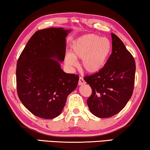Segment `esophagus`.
Instances as JSON below:
<instances>
[{"mask_svg": "<svg viewBox=\"0 0 150 150\" xmlns=\"http://www.w3.org/2000/svg\"><path fill=\"white\" fill-rule=\"evenodd\" d=\"M85 84V81H84V79L82 76H80L79 81V85H82V84Z\"/></svg>", "mask_w": 150, "mask_h": 150, "instance_id": "34e87169", "label": "esophagus"}]
</instances>
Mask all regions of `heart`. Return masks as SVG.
I'll return each instance as SVG.
<instances>
[{
  "label": "heart",
  "instance_id": "heart-1",
  "mask_svg": "<svg viewBox=\"0 0 150 150\" xmlns=\"http://www.w3.org/2000/svg\"><path fill=\"white\" fill-rule=\"evenodd\" d=\"M72 53L66 55L67 64L76 66V59H82V66L88 73H96L105 66L111 55L112 44L107 38L95 34L80 36L71 47Z\"/></svg>",
  "mask_w": 150,
  "mask_h": 150
}]
</instances>
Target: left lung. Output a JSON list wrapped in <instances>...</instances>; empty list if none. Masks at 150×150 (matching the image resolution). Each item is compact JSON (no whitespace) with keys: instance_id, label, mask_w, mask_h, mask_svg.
Instances as JSON below:
<instances>
[{"instance_id":"8db88e82","label":"left lung","mask_w":150,"mask_h":150,"mask_svg":"<svg viewBox=\"0 0 150 150\" xmlns=\"http://www.w3.org/2000/svg\"><path fill=\"white\" fill-rule=\"evenodd\" d=\"M112 53L105 66L84 79L92 88L86 103L99 118H109L120 112L133 95L135 62L122 41L112 33Z\"/></svg>"}]
</instances>
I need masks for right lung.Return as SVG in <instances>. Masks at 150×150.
Instances as JSON below:
<instances>
[{"instance_id":"add662e5","label":"right lung","mask_w":150,"mask_h":150,"mask_svg":"<svg viewBox=\"0 0 150 150\" xmlns=\"http://www.w3.org/2000/svg\"><path fill=\"white\" fill-rule=\"evenodd\" d=\"M69 32L62 28L38 30L17 60V95L23 105L39 118L59 116L67 97L78 85L79 76L65 73L59 63L64 60Z\"/></svg>"}]
</instances>
